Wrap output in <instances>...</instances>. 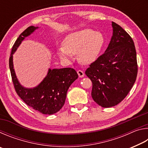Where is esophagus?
<instances>
[{
  "instance_id": "esophagus-1",
  "label": "esophagus",
  "mask_w": 148,
  "mask_h": 148,
  "mask_svg": "<svg viewBox=\"0 0 148 148\" xmlns=\"http://www.w3.org/2000/svg\"><path fill=\"white\" fill-rule=\"evenodd\" d=\"M77 74H78V76H79V77H83L84 76V72L80 71V70H79V71H77Z\"/></svg>"
}]
</instances>
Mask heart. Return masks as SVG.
<instances>
[{"instance_id": "b5f03b06", "label": "heart", "mask_w": 148, "mask_h": 148, "mask_svg": "<svg viewBox=\"0 0 148 148\" xmlns=\"http://www.w3.org/2000/svg\"><path fill=\"white\" fill-rule=\"evenodd\" d=\"M105 43L104 34L91 29H83L66 35L62 46L57 49L60 58L70 61L76 55L82 64H90L98 58Z\"/></svg>"}]
</instances>
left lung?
I'll use <instances>...</instances> for the list:
<instances>
[{
    "mask_svg": "<svg viewBox=\"0 0 148 148\" xmlns=\"http://www.w3.org/2000/svg\"><path fill=\"white\" fill-rule=\"evenodd\" d=\"M113 34L104 53L86 70L92 81L91 97L97 104L110 108L121 102L136 81L138 66L134 42L112 22Z\"/></svg>",
    "mask_w": 148,
    "mask_h": 148,
    "instance_id": "1",
    "label": "left lung"
}]
</instances>
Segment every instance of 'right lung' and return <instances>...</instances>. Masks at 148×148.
I'll list each match as a JSON object with an SVG mask.
<instances>
[{
  "instance_id": "1",
  "label": "right lung",
  "mask_w": 148,
  "mask_h": 148,
  "mask_svg": "<svg viewBox=\"0 0 148 148\" xmlns=\"http://www.w3.org/2000/svg\"><path fill=\"white\" fill-rule=\"evenodd\" d=\"M38 28L31 26L19 35L12 47L9 67L15 89L20 98L36 111L51 115L57 113L63 106L67 91L78 75L71 68L49 69L46 76L36 87L27 88L19 83L14 68L13 55L22 41Z\"/></svg>"
}]
</instances>
